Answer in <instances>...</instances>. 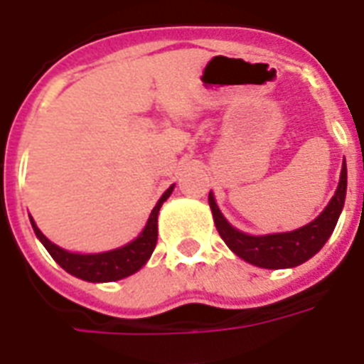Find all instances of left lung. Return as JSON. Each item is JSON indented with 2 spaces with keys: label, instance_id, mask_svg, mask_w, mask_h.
<instances>
[{
  "label": "left lung",
  "instance_id": "8db88e82",
  "mask_svg": "<svg viewBox=\"0 0 364 364\" xmlns=\"http://www.w3.org/2000/svg\"><path fill=\"white\" fill-rule=\"evenodd\" d=\"M346 188H348V170H346V160H343L342 176H340L336 194L332 196L328 206L324 208V212L315 221L301 227L298 231L265 235V237H252V235H244V232L237 231L221 215L212 194L208 200H210L213 223L218 227L219 237L225 240L227 246L238 257L263 269H287L307 262L309 257L315 256L318 250L323 248L338 223L343 200H346Z\"/></svg>",
  "mask_w": 364,
  "mask_h": 364
}]
</instances>
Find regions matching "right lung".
Returning <instances> with one entry per match:
<instances>
[{
	"label": "right lung",
	"mask_w": 364,
	"mask_h": 364,
	"mask_svg": "<svg viewBox=\"0 0 364 364\" xmlns=\"http://www.w3.org/2000/svg\"><path fill=\"white\" fill-rule=\"evenodd\" d=\"M171 191H173V187H170L162 194V198L158 200V204L152 210L151 218L146 221V227L133 242L118 250L102 252V254H72V252H66V250L59 248L57 244H53L51 240H47L41 235L40 229L36 227L34 221L32 219L30 221H32V227H34L36 237L40 238L41 244L46 246L53 259L59 263L65 271H68L77 279L90 282L120 281V279H126L135 271H139L145 265L146 259L151 257L152 250H154L158 240V212H160V206L164 204V200L171 194Z\"/></svg>",
	"instance_id": "obj_1"
}]
</instances>
